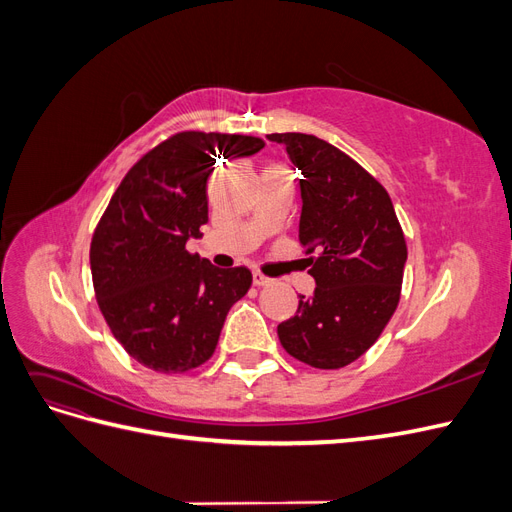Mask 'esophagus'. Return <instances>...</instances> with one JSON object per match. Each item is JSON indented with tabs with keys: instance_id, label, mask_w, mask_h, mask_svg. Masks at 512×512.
I'll return each mask as SVG.
<instances>
[{
	"instance_id": "obj_1",
	"label": "esophagus",
	"mask_w": 512,
	"mask_h": 512,
	"mask_svg": "<svg viewBox=\"0 0 512 512\" xmlns=\"http://www.w3.org/2000/svg\"><path fill=\"white\" fill-rule=\"evenodd\" d=\"M252 282H254V286H258V288H260V286H269V284H271V277H265V275L256 271V273L252 275Z\"/></svg>"
}]
</instances>
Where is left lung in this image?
I'll return each instance as SVG.
<instances>
[{"label":"left lung","mask_w":512,"mask_h":512,"mask_svg":"<svg viewBox=\"0 0 512 512\" xmlns=\"http://www.w3.org/2000/svg\"><path fill=\"white\" fill-rule=\"evenodd\" d=\"M301 170L299 241L316 280L312 297L277 327L288 354L339 369L374 346L395 314L408 260L406 239L382 185L363 166L312 134H269Z\"/></svg>","instance_id":"8db88e82"}]
</instances>
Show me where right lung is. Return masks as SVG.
<instances>
[{"mask_svg": "<svg viewBox=\"0 0 512 512\" xmlns=\"http://www.w3.org/2000/svg\"><path fill=\"white\" fill-rule=\"evenodd\" d=\"M256 136L179 132L123 177L91 239L100 312L134 361L160 371L203 365L228 309L252 286L245 267L218 269L185 243L209 222L207 179L218 160L254 156Z\"/></svg>", "mask_w": 512, "mask_h": 512, "instance_id": "obj_1", "label": "right lung"}]
</instances>
